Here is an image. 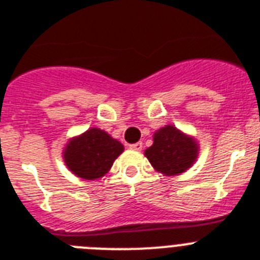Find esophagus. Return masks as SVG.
<instances>
[{
    "label": "esophagus",
    "mask_w": 260,
    "mask_h": 260,
    "mask_svg": "<svg viewBox=\"0 0 260 260\" xmlns=\"http://www.w3.org/2000/svg\"><path fill=\"white\" fill-rule=\"evenodd\" d=\"M129 148L134 149V151H141V148H143V143L139 141V143H136V144H131Z\"/></svg>",
    "instance_id": "1"
}]
</instances>
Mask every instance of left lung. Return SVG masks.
Here are the masks:
<instances>
[{"label":"left lung","mask_w":260,"mask_h":260,"mask_svg":"<svg viewBox=\"0 0 260 260\" xmlns=\"http://www.w3.org/2000/svg\"><path fill=\"white\" fill-rule=\"evenodd\" d=\"M199 141L172 124L153 134V144L144 151L153 170L164 176H176L195 164L199 156Z\"/></svg>","instance_id":"left-lung-1"}]
</instances>
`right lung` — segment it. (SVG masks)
Instances as JSON below:
<instances>
[{
  "label": "right lung",
  "mask_w": 260,
  "mask_h": 260,
  "mask_svg": "<svg viewBox=\"0 0 260 260\" xmlns=\"http://www.w3.org/2000/svg\"><path fill=\"white\" fill-rule=\"evenodd\" d=\"M124 145L100 128H89L68 140L62 149L65 166L84 180H97L108 174Z\"/></svg>",
  "instance_id": "add662e5"
}]
</instances>
